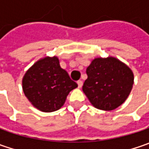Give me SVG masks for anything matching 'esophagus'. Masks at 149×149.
Instances as JSON below:
<instances>
[{"label": "esophagus", "mask_w": 149, "mask_h": 149, "mask_svg": "<svg viewBox=\"0 0 149 149\" xmlns=\"http://www.w3.org/2000/svg\"><path fill=\"white\" fill-rule=\"evenodd\" d=\"M77 84H78L79 88H81V87H82V85H83V81H82V80H78Z\"/></svg>", "instance_id": "1"}]
</instances>
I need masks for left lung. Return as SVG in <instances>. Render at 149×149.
<instances>
[{"label": "left lung", "mask_w": 149, "mask_h": 149, "mask_svg": "<svg viewBox=\"0 0 149 149\" xmlns=\"http://www.w3.org/2000/svg\"><path fill=\"white\" fill-rule=\"evenodd\" d=\"M86 74L84 93L93 106L101 110H113L121 105L133 88V72L114 57L96 58Z\"/></svg>", "instance_id": "obj_1"}]
</instances>
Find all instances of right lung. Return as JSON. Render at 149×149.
Here are the masks:
<instances>
[{
    "instance_id": "1",
    "label": "right lung",
    "mask_w": 149,
    "mask_h": 149,
    "mask_svg": "<svg viewBox=\"0 0 149 149\" xmlns=\"http://www.w3.org/2000/svg\"><path fill=\"white\" fill-rule=\"evenodd\" d=\"M76 87L78 84L60 67L56 56L38 60L26 71L22 79L26 98L42 112L60 109L67 95Z\"/></svg>"
}]
</instances>
